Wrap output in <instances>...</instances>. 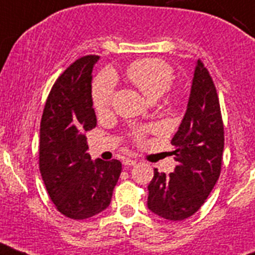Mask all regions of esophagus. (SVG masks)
<instances>
[{
	"label": "esophagus",
	"instance_id": "esophagus-1",
	"mask_svg": "<svg viewBox=\"0 0 255 255\" xmlns=\"http://www.w3.org/2000/svg\"><path fill=\"white\" fill-rule=\"evenodd\" d=\"M137 160L136 159H127L125 160V165H127V166H133V165H136Z\"/></svg>",
	"mask_w": 255,
	"mask_h": 255
}]
</instances>
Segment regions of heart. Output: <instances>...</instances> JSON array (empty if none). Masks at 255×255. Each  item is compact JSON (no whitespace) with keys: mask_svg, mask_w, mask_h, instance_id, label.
I'll return each instance as SVG.
<instances>
[{"mask_svg":"<svg viewBox=\"0 0 255 255\" xmlns=\"http://www.w3.org/2000/svg\"><path fill=\"white\" fill-rule=\"evenodd\" d=\"M128 80L132 82L148 99L156 100L164 94L165 100L176 104L182 99V90L173 86L174 70L167 61L161 58H142L133 62L126 71ZM117 93L116 76L111 71H103L93 84V104L99 114L107 113L112 108ZM146 129H138L133 133L136 141H142Z\"/></svg>","mask_w":255,"mask_h":255,"instance_id":"heart-1","label":"heart"}]
</instances>
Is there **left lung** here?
<instances>
[{"label": "left lung", "instance_id": "obj_1", "mask_svg": "<svg viewBox=\"0 0 255 255\" xmlns=\"http://www.w3.org/2000/svg\"><path fill=\"white\" fill-rule=\"evenodd\" d=\"M224 122L216 86L201 59L197 61L187 112L171 139L178 162L166 175L153 169L147 207L170 221L190 217L210 196L221 173Z\"/></svg>", "mask_w": 255, "mask_h": 255}]
</instances>
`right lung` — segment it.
Instances as JSON below:
<instances>
[{
  "label": "right lung",
  "mask_w": 255,
  "mask_h": 255,
  "mask_svg": "<svg viewBox=\"0 0 255 255\" xmlns=\"http://www.w3.org/2000/svg\"><path fill=\"white\" fill-rule=\"evenodd\" d=\"M98 56L68 66L50 89L40 121L39 170L57 210L72 220L93 217L109 206L122 164L93 161L86 132L96 127L91 72Z\"/></svg>",
  "instance_id": "1"
}]
</instances>
